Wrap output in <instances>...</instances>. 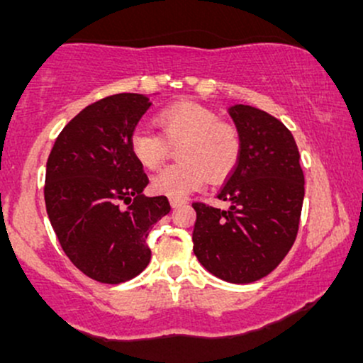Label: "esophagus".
I'll return each instance as SVG.
<instances>
[{"label": "esophagus", "instance_id": "34e87169", "mask_svg": "<svg viewBox=\"0 0 363 363\" xmlns=\"http://www.w3.org/2000/svg\"><path fill=\"white\" fill-rule=\"evenodd\" d=\"M169 203H170V206H172V208H179V206L186 205L187 199H184V198H170Z\"/></svg>", "mask_w": 363, "mask_h": 363}]
</instances>
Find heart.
I'll return each mask as SVG.
<instances>
[{
	"label": "heart",
	"mask_w": 363,
	"mask_h": 363,
	"mask_svg": "<svg viewBox=\"0 0 363 363\" xmlns=\"http://www.w3.org/2000/svg\"><path fill=\"white\" fill-rule=\"evenodd\" d=\"M158 135L136 129L129 138L133 157L145 169H158L176 148L179 164L153 176L152 191L169 198L198 191L208 179L222 182L234 172L242 153V140L234 124L218 121L208 107L179 102L155 116Z\"/></svg>",
	"instance_id": "1"
}]
</instances>
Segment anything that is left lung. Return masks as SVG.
Instances as JSON below:
<instances>
[{"label":"left lung","instance_id":"1","mask_svg":"<svg viewBox=\"0 0 363 363\" xmlns=\"http://www.w3.org/2000/svg\"><path fill=\"white\" fill-rule=\"evenodd\" d=\"M242 140L237 167L216 198L220 210L193 203V251L216 278L252 283L269 274L297 239L303 203V172L289 128L251 106L228 109Z\"/></svg>","mask_w":363,"mask_h":363}]
</instances>
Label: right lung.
<instances>
[{"label":"right lung","instance_id":"add662e5","mask_svg":"<svg viewBox=\"0 0 363 363\" xmlns=\"http://www.w3.org/2000/svg\"><path fill=\"white\" fill-rule=\"evenodd\" d=\"M150 106L143 94L90 104L62 128L49 153L48 216L69 261L95 281L118 285L143 272L152 257L150 228L170 211L165 196L143 194L148 177L129 150Z\"/></svg>","mask_w":363,"mask_h":363}]
</instances>
